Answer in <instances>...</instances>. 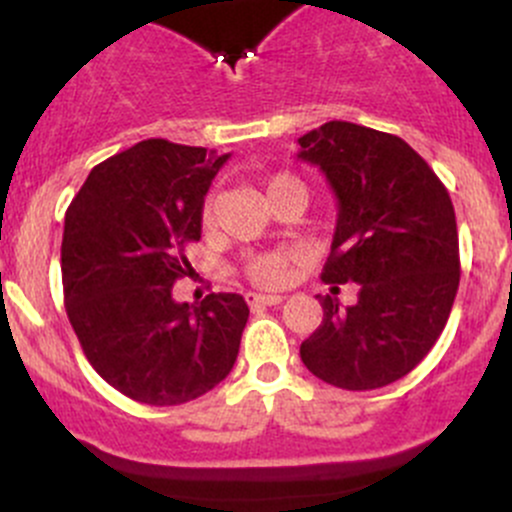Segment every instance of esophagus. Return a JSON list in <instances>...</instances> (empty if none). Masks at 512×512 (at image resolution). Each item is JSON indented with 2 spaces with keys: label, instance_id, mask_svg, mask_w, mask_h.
Listing matches in <instances>:
<instances>
[{
  "label": "esophagus",
  "instance_id": "1",
  "mask_svg": "<svg viewBox=\"0 0 512 512\" xmlns=\"http://www.w3.org/2000/svg\"><path fill=\"white\" fill-rule=\"evenodd\" d=\"M245 302L250 304L252 309L257 307H272V304H280L282 297L280 294H257V292H247Z\"/></svg>",
  "mask_w": 512,
  "mask_h": 512
}]
</instances>
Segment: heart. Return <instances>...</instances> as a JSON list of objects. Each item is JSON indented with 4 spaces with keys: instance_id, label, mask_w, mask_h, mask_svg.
<instances>
[{
    "instance_id": "obj_1",
    "label": "heart",
    "mask_w": 512,
    "mask_h": 512,
    "mask_svg": "<svg viewBox=\"0 0 512 512\" xmlns=\"http://www.w3.org/2000/svg\"><path fill=\"white\" fill-rule=\"evenodd\" d=\"M262 190H265V198L267 203H275L280 200L282 195L289 193H297L307 198V185L292 173H275L262 183ZM200 223H203L205 230L213 227L215 223V200L213 198H205L203 210H200ZM289 262H292V255L289 252L275 250V252H262V255L250 257L245 262V275L252 285L257 287H265V289H275L282 287L287 282L289 275Z\"/></svg>"
}]
</instances>
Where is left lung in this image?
I'll return each mask as SVG.
<instances>
[{"mask_svg": "<svg viewBox=\"0 0 512 512\" xmlns=\"http://www.w3.org/2000/svg\"><path fill=\"white\" fill-rule=\"evenodd\" d=\"M299 146V158L322 168L339 200L322 280L359 285L347 309L319 297L324 319L299 356L339 389H381L421 364L451 314L461 280L451 195L391 133L329 121L304 133Z\"/></svg>", "mask_w": 512, "mask_h": 512, "instance_id": "8db88e82", "label": "left lung"}]
</instances>
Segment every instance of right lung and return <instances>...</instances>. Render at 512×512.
Masks as SVG:
<instances>
[{"mask_svg": "<svg viewBox=\"0 0 512 512\" xmlns=\"http://www.w3.org/2000/svg\"><path fill=\"white\" fill-rule=\"evenodd\" d=\"M227 156L148 138L103 160L71 200L61 240L66 317L103 381L178 406L230 374L250 309L240 294L178 304L203 198Z\"/></svg>", "mask_w": 512, "mask_h": 512, "instance_id": "right-lung-1", "label": "right lung"}]
</instances>
